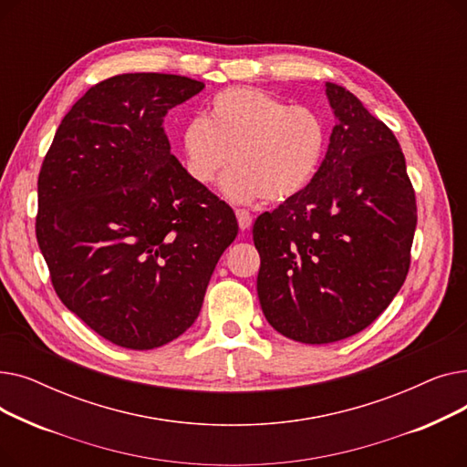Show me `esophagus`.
I'll return each mask as SVG.
<instances>
[{
    "mask_svg": "<svg viewBox=\"0 0 467 467\" xmlns=\"http://www.w3.org/2000/svg\"><path fill=\"white\" fill-rule=\"evenodd\" d=\"M236 219L242 231H248L252 227V213L248 210H236Z\"/></svg>",
    "mask_w": 467,
    "mask_h": 467,
    "instance_id": "1",
    "label": "esophagus"
}]
</instances>
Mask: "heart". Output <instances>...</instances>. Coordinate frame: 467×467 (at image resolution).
<instances>
[{
  "instance_id": "heart-1",
  "label": "heart",
  "mask_w": 467,
  "mask_h": 467,
  "mask_svg": "<svg viewBox=\"0 0 467 467\" xmlns=\"http://www.w3.org/2000/svg\"><path fill=\"white\" fill-rule=\"evenodd\" d=\"M324 143V122L312 109L285 106L250 87L219 92L208 117L182 130L183 166L192 182L212 183L233 161L221 180V192L233 202L293 199L312 182Z\"/></svg>"
}]
</instances>
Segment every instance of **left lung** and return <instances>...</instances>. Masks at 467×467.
Returning <instances> with one entry per match:
<instances>
[{
    "instance_id": "obj_1",
    "label": "left lung",
    "mask_w": 467,
    "mask_h": 467,
    "mask_svg": "<svg viewBox=\"0 0 467 467\" xmlns=\"http://www.w3.org/2000/svg\"><path fill=\"white\" fill-rule=\"evenodd\" d=\"M335 115L312 182L254 225L257 296L266 322L305 345L371 326L401 289L416 201L401 147L382 120L326 83Z\"/></svg>"
}]
</instances>
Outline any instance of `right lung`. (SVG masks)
<instances>
[{"mask_svg": "<svg viewBox=\"0 0 467 467\" xmlns=\"http://www.w3.org/2000/svg\"><path fill=\"white\" fill-rule=\"evenodd\" d=\"M204 83L122 73L62 119L37 180L36 234L60 301L106 340L153 350L196 320L234 212L170 153L168 109Z\"/></svg>", "mask_w": 467, "mask_h": 467, "instance_id": "add662e5", "label": "right lung"}]
</instances>
